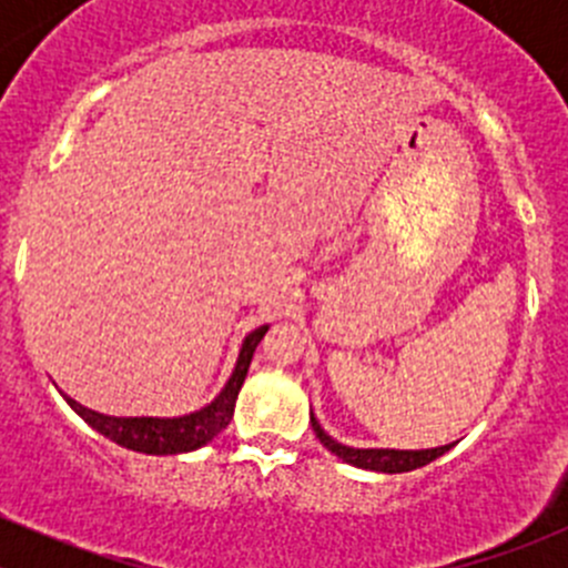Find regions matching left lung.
<instances>
[{
    "label": "left lung",
    "instance_id": "1",
    "mask_svg": "<svg viewBox=\"0 0 568 568\" xmlns=\"http://www.w3.org/2000/svg\"><path fill=\"white\" fill-rule=\"evenodd\" d=\"M313 432H316L318 443L324 445L326 450L343 459L346 464H354V467L374 469V473H409V469L426 467L428 462L439 459L443 454H448L454 445H443V448H426V450H390V448H348V445H341L337 439H332L329 434L321 428V423L313 417L311 412Z\"/></svg>",
    "mask_w": 568,
    "mask_h": 568
}]
</instances>
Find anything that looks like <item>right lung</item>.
<instances>
[{
	"label": "right lung",
	"instance_id": "1",
	"mask_svg": "<svg viewBox=\"0 0 568 568\" xmlns=\"http://www.w3.org/2000/svg\"><path fill=\"white\" fill-rule=\"evenodd\" d=\"M268 326H257L255 332H250L242 343V352H239L236 368H233L231 379L222 387V393L211 400L209 406L197 412H189L181 417H112L101 415V412L88 409L79 400L68 398L71 409L82 417L88 426H93L95 432L104 434L112 443L123 445V448L136 450V454H151V456H168V454H189V450H197L203 445H209L222 428L231 423L233 409H236L239 390L244 385V376H247L252 354H255L257 343L263 341Z\"/></svg>",
	"mask_w": 568,
	"mask_h": 568
}]
</instances>
